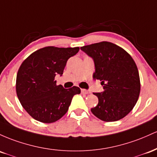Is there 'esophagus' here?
Instances as JSON below:
<instances>
[{"label": "esophagus", "instance_id": "obj_1", "mask_svg": "<svg viewBox=\"0 0 157 157\" xmlns=\"http://www.w3.org/2000/svg\"><path fill=\"white\" fill-rule=\"evenodd\" d=\"M81 92H82V94H87L88 90H87L85 89H82L81 90Z\"/></svg>", "mask_w": 157, "mask_h": 157}]
</instances>
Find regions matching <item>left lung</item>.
Here are the masks:
<instances>
[{
    "label": "left lung",
    "mask_w": 157,
    "mask_h": 157,
    "mask_svg": "<svg viewBox=\"0 0 157 157\" xmlns=\"http://www.w3.org/2000/svg\"><path fill=\"white\" fill-rule=\"evenodd\" d=\"M81 50L94 61L93 78L101 81L104 91L94 93L98 103L91 109L105 121H115L131 111L140 93L136 64L124 49L107 41L84 46Z\"/></svg>",
    "instance_id": "1"
}]
</instances>
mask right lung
<instances>
[{"mask_svg": "<svg viewBox=\"0 0 157 157\" xmlns=\"http://www.w3.org/2000/svg\"><path fill=\"white\" fill-rule=\"evenodd\" d=\"M79 47H46L33 52L23 61L16 78V93L22 107L33 119L55 122L67 112L72 98L80 88L64 89L55 77L64 72L67 61Z\"/></svg>", "mask_w": 157, "mask_h": 157, "instance_id": "1", "label": "right lung"}]
</instances>
